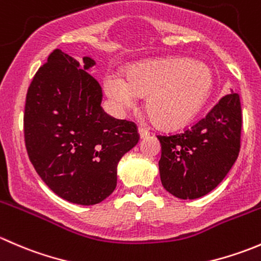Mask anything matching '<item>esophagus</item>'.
Returning <instances> with one entry per match:
<instances>
[{"instance_id": "1", "label": "esophagus", "mask_w": 261, "mask_h": 261, "mask_svg": "<svg viewBox=\"0 0 261 261\" xmlns=\"http://www.w3.org/2000/svg\"><path fill=\"white\" fill-rule=\"evenodd\" d=\"M139 135H140L141 139H145L146 136H149V133H147V130L143 127H139Z\"/></svg>"}]
</instances>
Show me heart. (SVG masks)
<instances>
[{
    "label": "heart",
    "mask_w": 261,
    "mask_h": 261,
    "mask_svg": "<svg viewBox=\"0 0 261 261\" xmlns=\"http://www.w3.org/2000/svg\"><path fill=\"white\" fill-rule=\"evenodd\" d=\"M212 86L206 64L179 58L139 63L126 77L117 72L103 77L105 93L116 114H125L146 96V110L164 128L187 125L206 103Z\"/></svg>",
    "instance_id": "obj_1"
}]
</instances>
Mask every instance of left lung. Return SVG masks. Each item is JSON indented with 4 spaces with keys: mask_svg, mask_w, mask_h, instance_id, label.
I'll return each mask as SVG.
<instances>
[{
    "mask_svg": "<svg viewBox=\"0 0 261 261\" xmlns=\"http://www.w3.org/2000/svg\"><path fill=\"white\" fill-rule=\"evenodd\" d=\"M241 125L240 97L231 91L183 133L158 135L163 187L180 199H196L213 191L238 159Z\"/></svg>",
    "mask_w": 261,
    "mask_h": 261,
    "instance_id": "left-lung-1",
    "label": "left lung"
}]
</instances>
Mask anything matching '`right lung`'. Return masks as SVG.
Instances as JSON below:
<instances>
[{
    "instance_id": "add662e5",
    "label": "right lung",
    "mask_w": 261,
    "mask_h": 261,
    "mask_svg": "<svg viewBox=\"0 0 261 261\" xmlns=\"http://www.w3.org/2000/svg\"><path fill=\"white\" fill-rule=\"evenodd\" d=\"M83 64L55 49L26 94L25 145L39 177L60 198L83 206L106 199L117 184V164L139 143L134 122L102 110V89Z\"/></svg>"
}]
</instances>
